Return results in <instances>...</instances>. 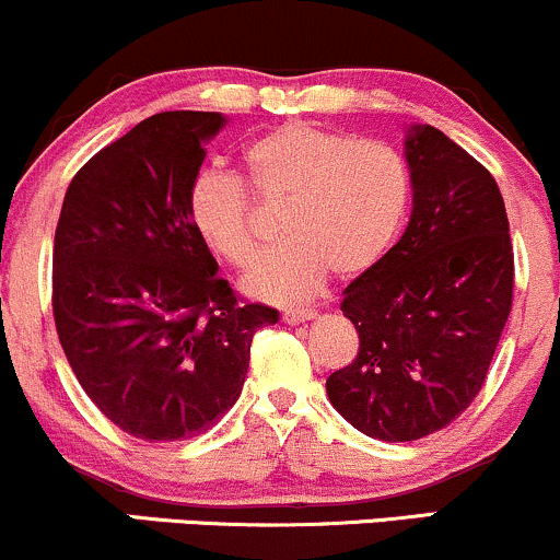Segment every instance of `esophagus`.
I'll return each mask as SVG.
<instances>
[{
  "instance_id": "esophagus-1",
  "label": "esophagus",
  "mask_w": 560,
  "mask_h": 560,
  "mask_svg": "<svg viewBox=\"0 0 560 560\" xmlns=\"http://www.w3.org/2000/svg\"><path fill=\"white\" fill-rule=\"evenodd\" d=\"M316 318V311H307V307H294V311H284L281 313V320L284 324H292V326H300V324H307V320Z\"/></svg>"
}]
</instances>
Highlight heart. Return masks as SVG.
Segmentation results:
<instances>
[{"label":"heart","instance_id":"heart-1","mask_svg":"<svg viewBox=\"0 0 560 560\" xmlns=\"http://www.w3.org/2000/svg\"><path fill=\"white\" fill-rule=\"evenodd\" d=\"M249 189L260 199H284V236L242 279L255 300L302 302L329 271L352 279L387 255L410 202L402 158L378 141H352L326 128L276 126L244 150ZM189 221L199 240L231 266L253 260V205L240 178L202 171L189 189Z\"/></svg>","mask_w":560,"mask_h":560}]
</instances>
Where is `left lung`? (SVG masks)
I'll list each match as a JSON object with an SVG mask.
<instances>
[{"mask_svg":"<svg viewBox=\"0 0 560 560\" xmlns=\"http://www.w3.org/2000/svg\"><path fill=\"white\" fill-rule=\"evenodd\" d=\"M413 210L400 242L342 292L355 361L326 378L358 432L410 442L458 419L511 313L513 247L485 165L434 126L405 131Z\"/></svg>","mask_w":560,"mask_h":560,"instance_id":"obj_1","label":"left lung"}]
</instances>
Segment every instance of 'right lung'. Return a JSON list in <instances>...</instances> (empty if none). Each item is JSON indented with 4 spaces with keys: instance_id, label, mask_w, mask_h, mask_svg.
<instances>
[{
    "instance_id": "add662e5",
    "label": "right lung",
    "mask_w": 560,
    "mask_h": 560,
    "mask_svg": "<svg viewBox=\"0 0 560 560\" xmlns=\"http://www.w3.org/2000/svg\"><path fill=\"white\" fill-rule=\"evenodd\" d=\"M221 113L141 120L70 182L55 231L52 307L92 402L150 442L208 432L240 400L249 345L279 313L240 305L189 221Z\"/></svg>"
}]
</instances>
